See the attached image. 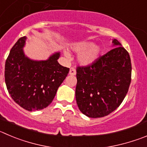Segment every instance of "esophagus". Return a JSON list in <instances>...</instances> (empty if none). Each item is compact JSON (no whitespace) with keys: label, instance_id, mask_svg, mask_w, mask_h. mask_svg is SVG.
Masks as SVG:
<instances>
[{"label":"esophagus","instance_id":"esophagus-1","mask_svg":"<svg viewBox=\"0 0 147 147\" xmlns=\"http://www.w3.org/2000/svg\"><path fill=\"white\" fill-rule=\"evenodd\" d=\"M69 74L70 75H76V70H75V69L74 68V67H72V68H70V69H69Z\"/></svg>","mask_w":147,"mask_h":147}]
</instances>
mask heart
Returning <instances> with one entry per match:
<instances>
[{
  "label": "heart",
  "mask_w": 147,
  "mask_h": 147,
  "mask_svg": "<svg viewBox=\"0 0 147 147\" xmlns=\"http://www.w3.org/2000/svg\"><path fill=\"white\" fill-rule=\"evenodd\" d=\"M72 49L76 53H80L78 59L79 63L83 66L94 64L98 59L101 53L100 46L94 45V42L90 41L75 42L72 46ZM66 54L67 55V53Z\"/></svg>",
  "instance_id": "b5f03b06"
}]
</instances>
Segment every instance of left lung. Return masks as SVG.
Returning <instances> with one entry per match:
<instances>
[{"label": "left lung", "mask_w": 147, "mask_h": 147, "mask_svg": "<svg viewBox=\"0 0 147 147\" xmlns=\"http://www.w3.org/2000/svg\"><path fill=\"white\" fill-rule=\"evenodd\" d=\"M114 48L94 64L78 67L75 98L80 112L88 117L107 116L123 102L131 81L128 52L117 40Z\"/></svg>", "instance_id": "1"}]
</instances>
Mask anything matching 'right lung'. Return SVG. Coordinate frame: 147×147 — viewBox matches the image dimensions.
I'll list each match as a JSON object with an SVG mask.
<instances>
[{"instance_id":"1","label":"right lung","mask_w":147,"mask_h":147,"mask_svg":"<svg viewBox=\"0 0 147 147\" xmlns=\"http://www.w3.org/2000/svg\"><path fill=\"white\" fill-rule=\"evenodd\" d=\"M26 39L20 38L11 49L5 61V82L13 101L32 112L50 105L69 69L59 64L60 52L43 61L26 57L23 51Z\"/></svg>"}]
</instances>
